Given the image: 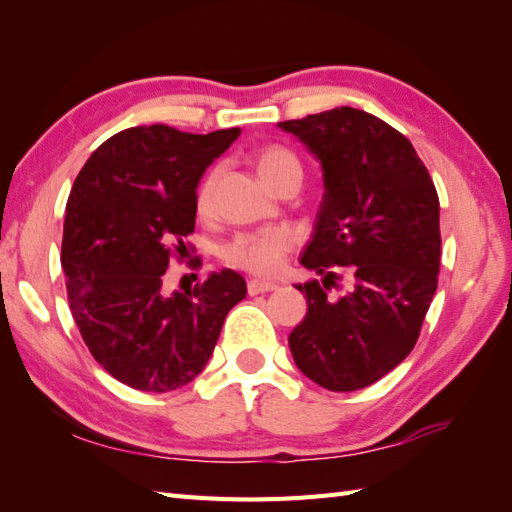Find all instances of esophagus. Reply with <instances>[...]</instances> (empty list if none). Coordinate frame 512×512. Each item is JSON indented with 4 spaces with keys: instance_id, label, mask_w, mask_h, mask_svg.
Masks as SVG:
<instances>
[{
    "instance_id": "34e87169",
    "label": "esophagus",
    "mask_w": 512,
    "mask_h": 512,
    "mask_svg": "<svg viewBox=\"0 0 512 512\" xmlns=\"http://www.w3.org/2000/svg\"><path fill=\"white\" fill-rule=\"evenodd\" d=\"M273 290H277V284H273V281H259V279L248 281V295H264V292H273Z\"/></svg>"
}]
</instances>
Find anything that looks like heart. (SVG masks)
<instances>
[{
	"label": "heart",
	"mask_w": 512,
	"mask_h": 512,
	"mask_svg": "<svg viewBox=\"0 0 512 512\" xmlns=\"http://www.w3.org/2000/svg\"><path fill=\"white\" fill-rule=\"evenodd\" d=\"M253 165L257 176L262 178L268 189L286 178L301 180V162L290 149L281 145H266L253 154ZM217 182V169H209L195 189V209L206 213L211 206L213 189ZM292 248V237L281 228H262L253 233H239L222 250V257L228 266L246 270L250 275L270 277L284 266L288 250Z\"/></svg>",
	"instance_id": "obj_1"
}]
</instances>
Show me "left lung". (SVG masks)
Returning a JSON list of instances; mask_svg holds the SVG:
<instances>
[{
  "mask_svg": "<svg viewBox=\"0 0 512 512\" xmlns=\"http://www.w3.org/2000/svg\"><path fill=\"white\" fill-rule=\"evenodd\" d=\"M323 167V202L301 264L308 314L288 345L314 383L356 391L389 374L416 345L438 288L440 200L398 129L354 107L279 123ZM343 274L351 288L332 296Z\"/></svg>",
  "mask_w": 512,
  "mask_h": 512,
  "instance_id": "8db88e82",
  "label": "left lung"
}]
</instances>
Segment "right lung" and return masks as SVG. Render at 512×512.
<instances>
[{
	"instance_id": "right-lung-1",
	"label": "right lung",
	"mask_w": 512,
	"mask_h": 512,
	"mask_svg": "<svg viewBox=\"0 0 512 512\" xmlns=\"http://www.w3.org/2000/svg\"><path fill=\"white\" fill-rule=\"evenodd\" d=\"M237 136L239 127H129L107 138L72 184L61 242L70 310L94 361L123 385L154 394L187 385L246 297L244 277L228 268L184 295L162 290L169 264L189 250L202 173Z\"/></svg>"
}]
</instances>
